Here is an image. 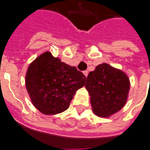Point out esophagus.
Returning <instances> with one entry per match:
<instances>
[{"mask_svg":"<svg viewBox=\"0 0 150 150\" xmlns=\"http://www.w3.org/2000/svg\"><path fill=\"white\" fill-rule=\"evenodd\" d=\"M83 75H84V76H85V77L87 78V76H88V71H83Z\"/></svg>","mask_w":150,"mask_h":150,"instance_id":"1","label":"esophagus"}]
</instances>
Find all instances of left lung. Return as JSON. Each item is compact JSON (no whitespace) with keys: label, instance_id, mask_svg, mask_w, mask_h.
Returning <instances> with one entry per match:
<instances>
[{"label":"left lung","instance_id":"left-lung-1","mask_svg":"<svg viewBox=\"0 0 150 150\" xmlns=\"http://www.w3.org/2000/svg\"><path fill=\"white\" fill-rule=\"evenodd\" d=\"M86 89L95 115L109 117L123 107L130 88L128 77L106 63L98 65L87 77Z\"/></svg>","mask_w":150,"mask_h":150}]
</instances>
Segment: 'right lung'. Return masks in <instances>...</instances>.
Masks as SVG:
<instances>
[{
	"label": "right lung",
	"instance_id": "1",
	"mask_svg": "<svg viewBox=\"0 0 150 150\" xmlns=\"http://www.w3.org/2000/svg\"><path fill=\"white\" fill-rule=\"evenodd\" d=\"M85 76L46 51L29 65L25 83L34 106L45 115H56L69 107Z\"/></svg>",
	"mask_w": 150,
	"mask_h": 150
}]
</instances>
